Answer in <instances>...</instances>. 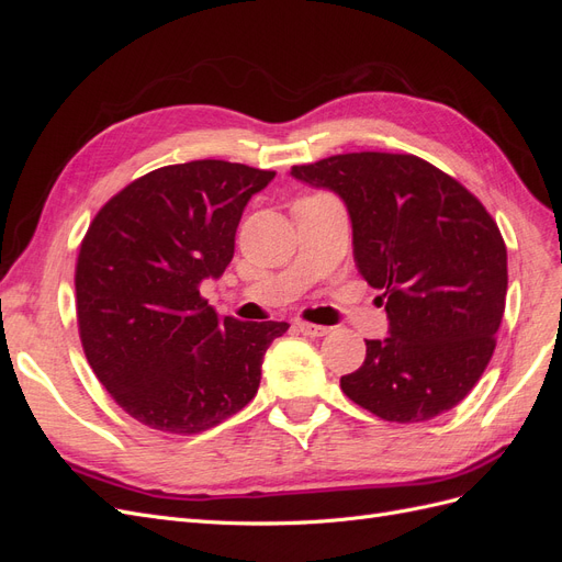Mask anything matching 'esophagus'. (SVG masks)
I'll return each mask as SVG.
<instances>
[{"label":"esophagus","instance_id":"obj_1","mask_svg":"<svg viewBox=\"0 0 562 562\" xmlns=\"http://www.w3.org/2000/svg\"><path fill=\"white\" fill-rule=\"evenodd\" d=\"M295 326H297V330H300L302 335H307V337H323V335L330 333V328L316 326V323H310V321H297Z\"/></svg>","mask_w":562,"mask_h":562}]
</instances>
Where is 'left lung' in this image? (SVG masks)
I'll return each mask as SVG.
<instances>
[{
    "label": "left lung",
    "mask_w": 562,
    "mask_h": 562,
    "mask_svg": "<svg viewBox=\"0 0 562 562\" xmlns=\"http://www.w3.org/2000/svg\"><path fill=\"white\" fill-rule=\"evenodd\" d=\"M342 196L361 277L384 291V339L339 386L386 422H427L481 380L506 304V244L462 182L415 155L351 151L293 166Z\"/></svg>",
    "instance_id": "left-lung-1"
}]
</instances>
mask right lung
<instances>
[{
	"mask_svg": "<svg viewBox=\"0 0 562 562\" xmlns=\"http://www.w3.org/2000/svg\"><path fill=\"white\" fill-rule=\"evenodd\" d=\"M274 176L220 159L164 166L89 225L75 269L81 347L145 427L201 434L258 394L265 351L288 323L220 318L199 285L232 262L246 203Z\"/></svg>",
	"mask_w": 562,
	"mask_h": 562,
	"instance_id": "right-lung-1",
	"label": "right lung"
}]
</instances>
